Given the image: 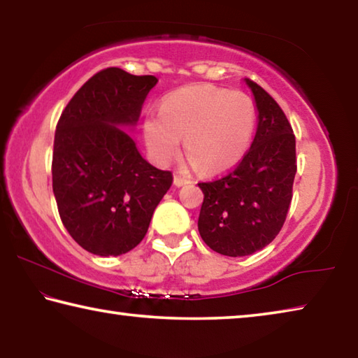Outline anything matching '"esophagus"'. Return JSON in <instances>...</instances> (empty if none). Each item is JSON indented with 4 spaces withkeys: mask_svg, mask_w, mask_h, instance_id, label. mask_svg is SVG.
Instances as JSON below:
<instances>
[{
    "mask_svg": "<svg viewBox=\"0 0 358 358\" xmlns=\"http://www.w3.org/2000/svg\"><path fill=\"white\" fill-rule=\"evenodd\" d=\"M173 183H175V186H185V185H187L189 183V180H186L185 177H181V175H177L175 173V177H173Z\"/></svg>",
    "mask_w": 358,
    "mask_h": 358,
    "instance_id": "obj_1",
    "label": "esophagus"
}]
</instances>
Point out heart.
I'll list each match as a JSON object with an SVG mask.
<instances>
[{"mask_svg":"<svg viewBox=\"0 0 358 358\" xmlns=\"http://www.w3.org/2000/svg\"><path fill=\"white\" fill-rule=\"evenodd\" d=\"M256 110L250 96L210 85H189L169 93L159 115L148 113L143 136L159 164L180 153L181 137L191 164L221 172L241 159L250 145Z\"/></svg>","mask_w":358,"mask_h":358,"instance_id":"1","label":"heart"}]
</instances>
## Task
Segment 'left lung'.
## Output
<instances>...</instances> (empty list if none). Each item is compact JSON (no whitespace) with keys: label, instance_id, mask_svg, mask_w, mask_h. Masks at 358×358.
<instances>
[{"label":"left lung","instance_id":"left-lung-1","mask_svg":"<svg viewBox=\"0 0 358 358\" xmlns=\"http://www.w3.org/2000/svg\"><path fill=\"white\" fill-rule=\"evenodd\" d=\"M257 107V131L240 164L220 180L199 183L203 203L199 234L229 257L260 251L286 221L296 172L295 136L278 102L245 78Z\"/></svg>","mask_w":358,"mask_h":358}]
</instances>
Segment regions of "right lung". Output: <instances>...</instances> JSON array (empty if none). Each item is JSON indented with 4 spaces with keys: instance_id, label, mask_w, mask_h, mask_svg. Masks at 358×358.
Masks as SVG:
<instances>
[{
    "instance_id": "right-lung-1",
    "label": "right lung",
    "mask_w": 358,
    "mask_h": 358,
    "mask_svg": "<svg viewBox=\"0 0 358 358\" xmlns=\"http://www.w3.org/2000/svg\"><path fill=\"white\" fill-rule=\"evenodd\" d=\"M155 76L120 68L94 74L59 117L52 181L59 217L83 250L121 256L141 243L172 186V172L143 159L123 128H134Z\"/></svg>"
}]
</instances>
